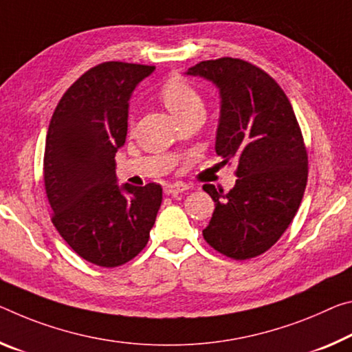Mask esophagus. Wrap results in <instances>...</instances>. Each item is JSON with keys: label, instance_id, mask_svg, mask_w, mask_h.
Instances as JSON below:
<instances>
[{"label": "esophagus", "instance_id": "1", "mask_svg": "<svg viewBox=\"0 0 352 352\" xmlns=\"http://www.w3.org/2000/svg\"><path fill=\"white\" fill-rule=\"evenodd\" d=\"M186 189H189V186L185 183H169V185L164 186V192L167 196H177V194L186 191Z\"/></svg>", "mask_w": 352, "mask_h": 352}]
</instances>
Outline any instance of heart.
<instances>
[{"instance_id":"1","label":"heart","mask_w":352,"mask_h":352,"mask_svg":"<svg viewBox=\"0 0 352 352\" xmlns=\"http://www.w3.org/2000/svg\"><path fill=\"white\" fill-rule=\"evenodd\" d=\"M158 98L169 113L180 120L196 113H204V98L200 92L180 75L166 78L158 89ZM131 124L133 119L130 117Z\"/></svg>"}]
</instances>
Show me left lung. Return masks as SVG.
Returning a JSON list of instances; mask_svg holds the SVG:
<instances>
[{"mask_svg":"<svg viewBox=\"0 0 352 352\" xmlns=\"http://www.w3.org/2000/svg\"><path fill=\"white\" fill-rule=\"evenodd\" d=\"M186 74L219 89L214 148L224 163H238L228 192L204 185L214 200L204 238L233 260L254 258L278 241L304 196L309 160L298 119L282 87L248 60H202Z\"/></svg>","mask_w":352,"mask_h":352,"instance_id":"8db88e82","label":"left lung"}]
</instances>
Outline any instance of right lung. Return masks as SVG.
<instances>
[{"instance_id": "right-lung-1", "label": "right lung", "mask_w": 352, "mask_h": 352, "mask_svg": "<svg viewBox=\"0 0 352 352\" xmlns=\"http://www.w3.org/2000/svg\"><path fill=\"white\" fill-rule=\"evenodd\" d=\"M153 65L103 63L72 85L50 122L43 183L52 221L75 252L116 267L146 248L163 188L117 185V148L125 144L128 100Z\"/></svg>"}]
</instances>
